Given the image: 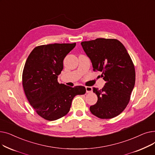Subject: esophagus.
I'll return each mask as SVG.
<instances>
[{"mask_svg":"<svg viewBox=\"0 0 155 155\" xmlns=\"http://www.w3.org/2000/svg\"><path fill=\"white\" fill-rule=\"evenodd\" d=\"M85 88H86V92L87 94L92 92V87H86Z\"/></svg>","mask_w":155,"mask_h":155,"instance_id":"obj_1","label":"esophagus"}]
</instances>
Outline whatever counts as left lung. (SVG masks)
I'll return each mask as SVG.
<instances>
[{"mask_svg": "<svg viewBox=\"0 0 155 155\" xmlns=\"http://www.w3.org/2000/svg\"><path fill=\"white\" fill-rule=\"evenodd\" d=\"M81 45L92 61L93 70L101 71L105 81L101 90L93 88L98 101L90 110L101 119L115 117L126 109L131 98L136 78L134 63L116 39L97 38Z\"/></svg>", "mask_w": 155, "mask_h": 155, "instance_id": "8db88e82", "label": "left lung"}]
</instances>
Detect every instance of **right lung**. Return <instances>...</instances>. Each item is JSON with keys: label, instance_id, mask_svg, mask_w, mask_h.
Segmentation results:
<instances>
[{"label": "right lung", "instance_id": "1", "mask_svg": "<svg viewBox=\"0 0 155 155\" xmlns=\"http://www.w3.org/2000/svg\"><path fill=\"white\" fill-rule=\"evenodd\" d=\"M75 46V43L36 46L25 63L22 77L24 93L36 113L46 120L66 116L75 96L86 92L85 87H71L58 82L63 60Z\"/></svg>", "mask_w": 155, "mask_h": 155}]
</instances>
